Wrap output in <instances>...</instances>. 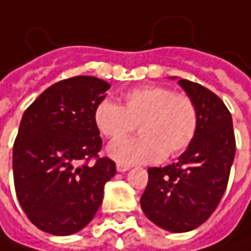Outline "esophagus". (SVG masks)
<instances>
[{
  "label": "esophagus",
  "instance_id": "1",
  "mask_svg": "<svg viewBox=\"0 0 251 251\" xmlns=\"http://www.w3.org/2000/svg\"><path fill=\"white\" fill-rule=\"evenodd\" d=\"M116 169H118V172L124 173V172H127L130 167H129V166H126V164H118V166H116Z\"/></svg>",
  "mask_w": 251,
  "mask_h": 251
}]
</instances>
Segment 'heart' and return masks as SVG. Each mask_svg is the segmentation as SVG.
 Here are the masks:
<instances>
[{
  "instance_id": "obj_1",
  "label": "heart",
  "mask_w": 251,
  "mask_h": 251,
  "mask_svg": "<svg viewBox=\"0 0 251 251\" xmlns=\"http://www.w3.org/2000/svg\"><path fill=\"white\" fill-rule=\"evenodd\" d=\"M124 104L101 100L94 109V124L109 139H119L138 124L139 136L113 142L107 152L121 164H151L164 155L183 152L195 139L199 110L195 100L163 85L127 90Z\"/></svg>"
}]
</instances>
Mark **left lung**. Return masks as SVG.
<instances>
[{"label": "left lung", "mask_w": 251, "mask_h": 251, "mask_svg": "<svg viewBox=\"0 0 251 251\" xmlns=\"http://www.w3.org/2000/svg\"><path fill=\"white\" fill-rule=\"evenodd\" d=\"M178 84L198 106V132L177 163L148 169L141 208L155 226L186 232L202 226L221 202L235 155V136L231 113L215 93L189 79H178Z\"/></svg>", "instance_id": "obj_1"}]
</instances>
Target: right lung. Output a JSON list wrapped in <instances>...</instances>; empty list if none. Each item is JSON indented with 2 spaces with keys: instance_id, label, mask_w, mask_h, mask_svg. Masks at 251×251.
I'll return each mask as SVG.
<instances>
[{
  "instance_id": "obj_1",
  "label": "right lung",
  "mask_w": 251,
  "mask_h": 251,
  "mask_svg": "<svg viewBox=\"0 0 251 251\" xmlns=\"http://www.w3.org/2000/svg\"><path fill=\"white\" fill-rule=\"evenodd\" d=\"M110 85L96 76L62 79L46 88L22 118L13 147L17 199L39 229L70 235L99 211L116 164L100 157L94 109Z\"/></svg>"
}]
</instances>
